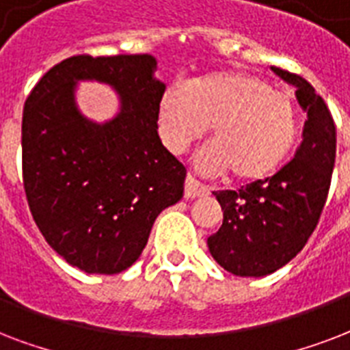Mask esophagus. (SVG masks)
<instances>
[{
    "mask_svg": "<svg viewBox=\"0 0 350 350\" xmlns=\"http://www.w3.org/2000/svg\"><path fill=\"white\" fill-rule=\"evenodd\" d=\"M208 195V188L204 184H200L193 175L186 177V184H184V197L186 199H197V197H204Z\"/></svg>",
    "mask_w": 350,
    "mask_h": 350,
    "instance_id": "1",
    "label": "esophagus"
}]
</instances>
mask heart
I'll return each mask as SVG.
<instances>
[{"label":"heart","mask_w":350,"mask_h":350,"mask_svg":"<svg viewBox=\"0 0 350 350\" xmlns=\"http://www.w3.org/2000/svg\"><path fill=\"white\" fill-rule=\"evenodd\" d=\"M157 131L167 151L180 155L212 124L215 140L195 157L206 175L234 170L235 178L270 177L291 155L299 131L294 102L262 78L235 69L189 78L184 89L170 85L157 102Z\"/></svg>","instance_id":"b5f03b06"}]
</instances>
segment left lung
Wrapping results in <instances>:
<instances>
[{
	"label": "left lung",
	"instance_id": "8db88e82",
	"mask_svg": "<svg viewBox=\"0 0 350 350\" xmlns=\"http://www.w3.org/2000/svg\"><path fill=\"white\" fill-rule=\"evenodd\" d=\"M272 71L296 88L307 120L296 155L275 175L239 191H213L223 224L208 237V248L241 278L268 275L303 250L323 210L336 159V126L323 98L305 78L279 67Z\"/></svg>",
	"mask_w": 350,
	"mask_h": 350
}]
</instances>
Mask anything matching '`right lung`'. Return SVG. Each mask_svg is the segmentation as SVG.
I'll use <instances>...</instances> for the list:
<instances>
[{
  "label": "right lung",
  "instance_id": "right-lung-1",
  "mask_svg": "<svg viewBox=\"0 0 350 350\" xmlns=\"http://www.w3.org/2000/svg\"><path fill=\"white\" fill-rule=\"evenodd\" d=\"M151 54L71 56L49 69L23 107V186L34 223L56 254L88 273H118L144 250L159 213L183 199L186 167L157 131ZM83 79L107 83L119 113L89 121L76 104Z\"/></svg>",
  "mask_w": 350,
  "mask_h": 350
}]
</instances>
